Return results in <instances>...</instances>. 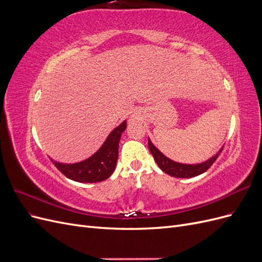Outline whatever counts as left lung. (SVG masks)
<instances>
[{"label":"left lung","mask_w":262,"mask_h":262,"mask_svg":"<svg viewBox=\"0 0 262 262\" xmlns=\"http://www.w3.org/2000/svg\"><path fill=\"white\" fill-rule=\"evenodd\" d=\"M148 148H149V152L152 153L154 157V161L158 165V167H160L164 172L177 178H191L198 175H201L202 172L207 171L211 167V165L216 161L217 156L222 152V149H223V147H222L215 155L209 158L208 161L200 164L191 165V164H181V163L171 161L170 158L166 157L160 149H157L149 139H148Z\"/></svg>","instance_id":"1"}]
</instances>
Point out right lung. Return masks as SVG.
Returning <instances> with one entry per match:
<instances>
[{"instance_id":"right-lung-1","label":"right lung","mask_w":262,"mask_h":262,"mask_svg":"<svg viewBox=\"0 0 262 262\" xmlns=\"http://www.w3.org/2000/svg\"><path fill=\"white\" fill-rule=\"evenodd\" d=\"M126 128L123 121L109 134L104 144L87 160L75 164H62L53 160L54 164L63 175L77 182H99L113 175L118 160L119 142L122 132Z\"/></svg>"}]
</instances>
